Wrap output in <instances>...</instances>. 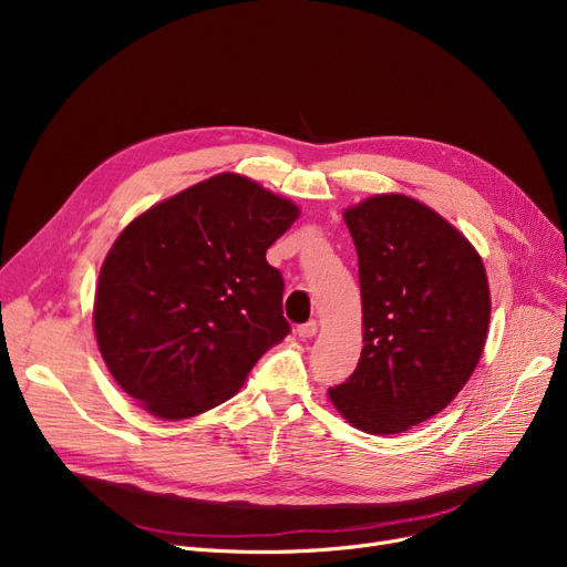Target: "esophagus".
Returning a JSON list of instances; mask_svg holds the SVG:
<instances>
[{
  "mask_svg": "<svg viewBox=\"0 0 567 567\" xmlns=\"http://www.w3.org/2000/svg\"><path fill=\"white\" fill-rule=\"evenodd\" d=\"M317 329H319V323L312 319V321H308V323H301L299 329H296V333H299V338L308 340V338H315V336H317Z\"/></svg>",
  "mask_w": 567,
  "mask_h": 567,
  "instance_id": "34e87169",
  "label": "esophagus"
}]
</instances>
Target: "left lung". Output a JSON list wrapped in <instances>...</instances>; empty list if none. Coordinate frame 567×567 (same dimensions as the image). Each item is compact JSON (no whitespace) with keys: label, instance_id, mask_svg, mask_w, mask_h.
I'll return each mask as SVG.
<instances>
[{"label":"left lung","instance_id":"obj_1","mask_svg":"<svg viewBox=\"0 0 567 567\" xmlns=\"http://www.w3.org/2000/svg\"><path fill=\"white\" fill-rule=\"evenodd\" d=\"M344 223L359 252L365 347L329 398L353 427L400 434L449 406L478 365L487 274L464 234L413 197L374 195Z\"/></svg>","mask_w":567,"mask_h":567}]
</instances>
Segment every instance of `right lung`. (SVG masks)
Listing matches in <instances>:
<instances>
[{"label": "right lung", "mask_w": 567, "mask_h": 567, "mask_svg": "<svg viewBox=\"0 0 567 567\" xmlns=\"http://www.w3.org/2000/svg\"><path fill=\"white\" fill-rule=\"evenodd\" d=\"M299 206L225 172L137 216L110 248L94 331L124 393L182 421L229 400L289 333L266 250Z\"/></svg>", "instance_id": "1"}]
</instances>
